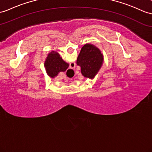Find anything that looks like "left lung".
<instances>
[{
	"mask_svg": "<svg viewBox=\"0 0 152 152\" xmlns=\"http://www.w3.org/2000/svg\"><path fill=\"white\" fill-rule=\"evenodd\" d=\"M104 57L99 48L92 44H86L81 48L77 59L84 77L94 79L102 67Z\"/></svg>",
	"mask_w": 152,
	"mask_h": 152,
	"instance_id": "1",
	"label": "left lung"
}]
</instances>
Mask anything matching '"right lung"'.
I'll list each match as a JSON object with an SVG mask.
<instances>
[{"mask_svg": "<svg viewBox=\"0 0 152 152\" xmlns=\"http://www.w3.org/2000/svg\"><path fill=\"white\" fill-rule=\"evenodd\" d=\"M44 65L47 75L53 79L60 72H65L69 67V64L66 62L59 53L55 51H51L48 55Z\"/></svg>", "mask_w": 152, "mask_h": 152, "instance_id": "obj_1", "label": "right lung"}]
</instances>
